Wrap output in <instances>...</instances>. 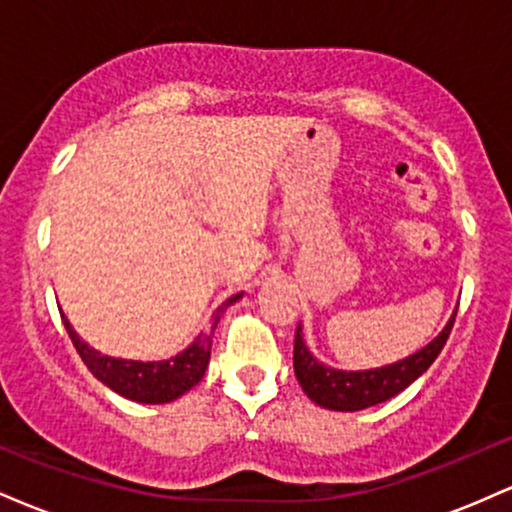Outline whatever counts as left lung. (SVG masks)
Masks as SVG:
<instances>
[{"mask_svg":"<svg viewBox=\"0 0 512 512\" xmlns=\"http://www.w3.org/2000/svg\"><path fill=\"white\" fill-rule=\"evenodd\" d=\"M455 315L450 317L445 330L424 349L404 358V361L392 363V366L373 370H334L325 366V363H320L310 354L301 337V327H296L293 368H296L298 383H301L303 392L315 404L334 411H358L387 402L390 397L399 395L404 387L414 383L419 375H424L428 366L436 361L445 342H448L452 325H455Z\"/></svg>","mask_w":512,"mask_h":512,"instance_id":"obj_1","label":"left lung"}]
</instances>
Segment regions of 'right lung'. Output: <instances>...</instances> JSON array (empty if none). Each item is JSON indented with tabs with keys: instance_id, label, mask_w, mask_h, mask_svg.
I'll return each mask as SVG.
<instances>
[{
	"instance_id": "obj_1",
	"label": "right lung",
	"mask_w": 512,
	"mask_h": 512,
	"mask_svg": "<svg viewBox=\"0 0 512 512\" xmlns=\"http://www.w3.org/2000/svg\"><path fill=\"white\" fill-rule=\"evenodd\" d=\"M240 293L228 298L214 313L211 320V334H214L216 322L221 320V313L231 303H236ZM64 327H67L69 339H72L74 349L79 351L81 361L86 363V368L101 380L103 385H108L110 390L117 395L132 399V402L142 404H166L185 395L187 390H192L199 380L204 378V370L209 366L211 356V334H199V337L187 346L185 351L178 356L168 358V361H125V358H113V356H101V351L91 349L86 342H81L76 337V332L69 325L67 317L62 315Z\"/></svg>"
}]
</instances>
